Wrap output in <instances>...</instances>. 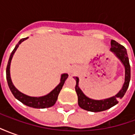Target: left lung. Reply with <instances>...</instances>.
<instances>
[{
  "mask_svg": "<svg viewBox=\"0 0 135 135\" xmlns=\"http://www.w3.org/2000/svg\"><path fill=\"white\" fill-rule=\"evenodd\" d=\"M110 51L122 62L123 66H124V82L123 84L122 89L114 96L103 100H94L85 95L79 87V78L77 76L74 77L76 80L75 90L78 96V104L79 107L82 108L84 110L91 112H100L109 109L119 103V99H122L124 97L129 88L130 82L131 70L127 50L123 45L119 44L113 40H111L110 41Z\"/></svg>",
  "mask_w": 135,
  "mask_h": 135,
  "instance_id": "left-lung-1",
  "label": "left lung"
}]
</instances>
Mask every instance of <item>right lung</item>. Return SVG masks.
Returning a JSON list of instances; mask_svg holds the SVG:
<instances>
[{"label":"right lung","instance_id":"right-lung-1","mask_svg":"<svg viewBox=\"0 0 135 135\" xmlns=\"http://www.w3.org/2000/svg\"><path fill=\"white\" fill-rule=\"evenodd\" d=\"M28 37L26 38H23L20 40L18 44L16 45L14 49L12 51V53H11L10 57L8 59V62L7 67H6V79H7L8 85V87L10 88L11 93L13 95V96L16 98V99L22 102L23 104L26 105L30 107L35 108H50L53 106V105L56 103V100L58 99V96L59 94L60 93V91L61 90L63 86L64 85L65 81L69 76L68 74H62L61 76V79H60V83L56 86V88L53 89V90L50 92L49 93L45 95L44 96L40 97H31L29 95H27L25 94L22 93V92L18 90L15 86L13 85V82L11 81V78L10 74V66L11 62L13 58V54L15 53L16 50L19 47V45L22 42L26 40Z\"/></svg>","mask_w":135,"mask_h":135}]
</instances>
